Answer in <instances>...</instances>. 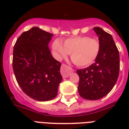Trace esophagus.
<instances>
[{
    "instance_id": "34e87169",
    "label": "esophagus",
    "mask_w": 129,
    "mask_h": 129,
    "mask_svg": "<svg viewBox=\"0 0 129 129\" xmlns=\"http://www.w3.org/2000/svg\"><path fill=\"white\" fill-rule=\"evenodd\" d=\"M73 72H74V70L73 68H71L66 65L63 64L61 67V73L63 78L68 77L70 75V73H73Z\"/></svg>"
}]
</instances>
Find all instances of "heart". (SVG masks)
Segmentation results:
<instances>
[{
	"mask_svg": "<svg viewBox=\"0 0 129 129\" xmlns=\"http://www.w3.org/2000/svg\"><path fill=\"white\" fill-rule=\"evenodd\" d=\"M52 49L56 59L61 60L70 53V58L77 66L85 67L95 62L100 54V43L94 38L75 37L64 40L63 45L60 40H54Z\"/></svg>",
	"mask_w": 129,
	"mask_h": 129,
	"instance_id": "1",
	"label": "heart"
}]
</instances>
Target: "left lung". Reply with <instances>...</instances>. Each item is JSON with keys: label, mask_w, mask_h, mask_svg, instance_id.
<instances>
[{"label": "left lung", "mask_w": 129, "mask_h": 129, "mask_svg": "<svg viewBox=\"0 0 129 129\" xmlns=\"http://www.w3.org/2000/svg\"><path fill=\"white\" fill-rule=\"evenodd\" d=\"M99 37L100 54L89 67L77 70L78 91L86 100H100L111 92L119 72V54L113 39L99 27L93 28Z\"/></svg>", "instance_id": "1"}]
</instances>
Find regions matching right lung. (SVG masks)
<instances>
[{"label":"right lung","instance_id":"1","mask_svg":"<svg viewBox=\"0 0 129 129\" xmlns=\"http://www.w3.org/2000/svg\"><path fill=\"white\" fill-rule=\"evenodd\" d=\"M53 34L34 27L16 40L13 50V70L19 86L27 95L45 102L57 95L62 81L61 63L48 48Z\"/></svg>","mask_w":129,"mask_h":129}]
</instances>
